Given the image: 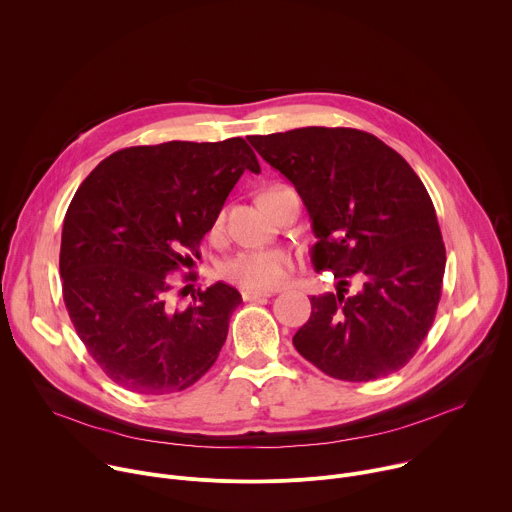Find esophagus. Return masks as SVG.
<instances>
[{
  "mask_svg": "<svg viewBox=\"0 0 512 512\" xmlns=\"http://www.w3.org/2000/svg\"><path fill=\"white\" fill-rule=\"evenodd\" d=\"M241 296L245 302H255V300H263L273 296V291H257V289H243Z\"/></svg>",
  "mask_w": 512,
  "mask_h": 512,
  "instance_id": "34e87169",
  "label": "esophagus"
}]
</instances>
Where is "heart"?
Returning <instances> with one entry per match:
<instances>
[{"label": "heart", "instance_id": "obj_1", "mask_svg": "<svg viewBox=\"0 0 512 512\" xmlns=\"http://www.w3.org/2000/svg\"><path fill=\"white\" fill-rule=\"evenodd\" d=\"M291 267L294 259L283 249H253L223 261L221 275L241 287L269 291L287 279Z\"/></svg>", "mask_w": 512, "mask_h": 512}]
</instances>
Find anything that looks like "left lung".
I'll use <instances>...</instances> for the list:
<instances>
[{
  "label": "left lung",
  "instance_id": "1",
  "mask_svg": "<svg viewBox=\"0 0 512 512\" xmlns=\"http://www.w3.org/2000/svg\"><path fill=\"white\" fill-rule=\"evenodd\" d=\"M257 154L298 190L318 243L316 271L340 279L312 296L296 350L340 381H375L411 360L442 296L446 247L413 168L379 137L350 127L249 135ZM346 276L361 289L348 295Z\"/></svg>",
  "mask_w": 512,
  "mask_h": 512
}]
</instances>
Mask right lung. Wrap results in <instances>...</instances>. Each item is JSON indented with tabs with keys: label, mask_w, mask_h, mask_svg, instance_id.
Returning a JSON list of instances; mask_svg holds the SVG:
<instances>
[{
	"label": "right lung",
	"mask_w": 512,
	"mask_h": 512,
	"mask_svg": "<svg viewBox=\"0 0 512 512\" xmlns=\"http://www.w3.org/2000/svg\"><path fill=\"white\" fill-rule=\"evenodd\" d=\"M259 174L243 137L166 141L111 154L79 186L62 227L68 316L105 375L141 395L194 385L221 352L241 294L218 281L174 310L168 275L198 255L243 172Z\"/></svg>",
	"instance_id": "obj_1"
}]
</instances>
